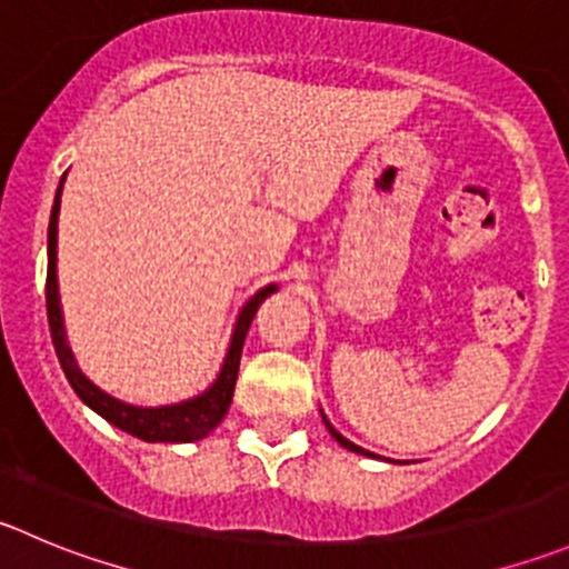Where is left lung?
<instances>
[{
	"label": "left lung",
	"instance_id": "8db88e82",
	"mask_svg": "<svg viewBox=\"0 0 569 569\" xmlns=\"http://www.w3.org/2000/svg\"><path fill=\"white\" fill-rule=\"evenodd\" d=\"M322 419H325V417H322ZM325 425H328V431H330V433H333V439H336V442H339V445H341V448L352 450V453H361V456H372V453H367V450H361V448H358V445L347 442V439H345V437H341V433H339V431H336V428H333V425H330V422H328V419H325Z\"/></svg>",
	"mask_w": 569,
	"mask_h": 569
}]
</instances>
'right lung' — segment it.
<instances>
[{
    "instance_id": "right-lung-1",
    "label": "right lung",
    "mask_w": 569,
    "mask_h": 569,
    "mask_svg": "<svg viewBox=\"0 0 569 569\" xmlns=\"http://www.w3.org/2000/svg\"><path fill=\"white\" fill-rule=\"evenodd\" d=\"M66 178V174H63ZM60 191H63V180L58 186V197H54L52 217H49V267H47V319H49V333H52L54 352H58V361L63 367L66 378H69L71 389L77 391L86 406H91L99 417L108 419L110 425L127 431L130 437L144 439V442H197V439L208 437V433L217 428L219 422L228 413L230 400H233L236 378H239V361H241V347H244L247 330H250L252 317H256L258 306L272 295L278 286H267V289L258 291L239 313V322H236L233 341H230L228 358H224V367L219 372V378L213 380V386L208 391H202L194 400L178 402V406H163V408H138L127 406V402L113 400L110 395L99 391L86 375L77 369L74 358H71L69 345H66V330H63V317H60V297H58V274H54V263H58V213H60Z\"/></svg>"
}]
</instances>
